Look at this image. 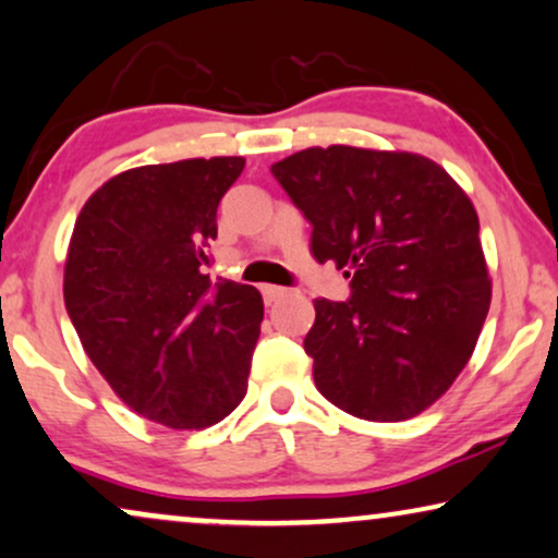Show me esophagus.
<instances>
[{
	"mask_svg": "<svg viewBox=\"0 0 558 558\" xmlns=\"http://www.w3.org/2000/svg\"><path fill=\"white\" fill-rule=\"evenodd\" d=\"M262 294H264L266 304H271V302L281 300V296H287L289 289H284V287H274V284H264V287H262Z\"/></svg>",
	"mask_w": 558,
	"mask_h": 558,
	"instance_id": "esophagus-1",
	"label": "esophagus"
}]
</instances>
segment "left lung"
Masks as SVG:
<instances>
[{"mask_svg": "<svg viewBox=\"0 0 558 558\" xmlns=\"http://www.w3.org/2000/svg\"><path fill=\"white\" fill-rule=\"evenodd\" d=\"M271 174L312 223L319 264L348 269V302L315 300L304 350L317 391L365 422H407L472 357L493 281L477 210L414 151L310 147Z\"/></svg>", "mask_w": 558, "mask_h": 558, "instance_id": "8db88e82", "label": "left lung"}]
</instances>
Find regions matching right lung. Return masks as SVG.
Segmentation results:
<instances>
[{"label":"right lung","instance_id":"1","mask_svg":"<svg viewBox=\"0 0 558 558\" xmlns=\"http://www.w3.org/2000/svg\"><path fill=\"white\" fill-rule=\"evenodd\" d=\"M243 165L197 157L113 174L68 243L63 296L83 350L129 409L170 429L223 422L248 391L264 300L201 269Z\"/></svg>","mask_w":558,"mask_h":558}]
</instances>
